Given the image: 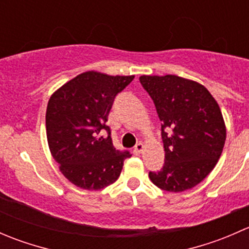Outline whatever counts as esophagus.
<instances>
[{
	"label": "esophagus",
	"instance_id": "obj_1",
	"mask_svg": "<svg viewBox=\"0 0 249 249\" xmlns=\"http://www.w3.org/2000/svg\"><path fill=\"white\" fill-rule=\"evenodd\" d=\"M143 148H144V145H143V143H137L136 145H135L134 148V153L136 155H140L141 153L143 152Z\"/></svg>",
	"mask_w": 249,
	"mask_h": 249
}]
</instances>
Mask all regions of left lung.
Instances as JSON below:
<instances>
[{
  "instance_id": "left-lung-1",
  "label": "left lung",
  "mask_w": 249,
  "mask_h": 249,
  "mask_svg": "<svg viewBox=\"0 0 249 249\" xmlns=\"http://www.w3.org/2000/svg\"><path fill=\"white\" fill-rule=\"evenodd\" d=\"M161 120L165 162L149 178L158 188L179 193L192 189L214 169L227 139L217 101L194 80L166 74L141 76Z\"/></svg>"
}]
</instances>
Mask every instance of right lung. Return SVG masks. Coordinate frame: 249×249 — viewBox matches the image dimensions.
Here are the masks:
<instances>
[{
	"label": "right lung",
	"instance_id": "add662e5",
	"mask_svg": "<svg viewBox=\"0 0 249 249\" xmlns=\"http://www.w3.org/2000/svg\"><path fill=\"white\" fill-rule=\"evenodd\" d=\"M134 78L84 72L50 96L46 114L50 153L78 188L104 189L118 179L124 160L131 157L115 149L106 122L115 96ZM104 131L107 137L101 136Z\"/></svg>",
	"mask_w": 249,
	"mask_h": 249
}]
</instances>
